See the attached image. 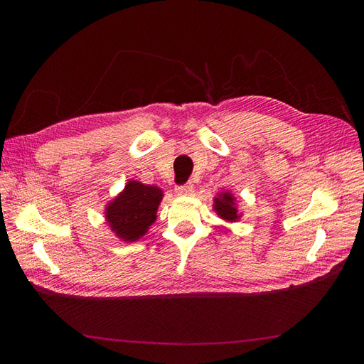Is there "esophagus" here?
Masks as SVG:
<instances>
[{
	"instance_id": "esophagus-1",
	"label": "esophagus",
	"mask_w": 364,
	"mask_h": 364,
	"mask_svg": "<svg viewBox=\"0 0 364 364\" xmlns=\"http://www.w3.org/2000/svg\"><path fill=\"white\" fill-rule=\"evenodd\" d=\"M174 191L178 196H191L194 193V186H193V183L181 185V186H176Z\"/></svg>"
}]
</instances>
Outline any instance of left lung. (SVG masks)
<instances>
[{
    "mask_svg": "<svg viewBox=\"0 0 364 364\" xmlns=\"http://www.w3.org/2000/svg\"><path fill=\"white\" fill-rule=\"evenodd\" d=\"M213 208L220 218H223V220H226V222H230V223L238 222L241 217L238 208L235 205V197L232 196V193H229V191L218 193V196L214 197Z\"/></svg>",
    "mask_w": 364,
    "mask_h": 364,
    "instance_id": "1",
    "label": "left lung"
}]
</instances>
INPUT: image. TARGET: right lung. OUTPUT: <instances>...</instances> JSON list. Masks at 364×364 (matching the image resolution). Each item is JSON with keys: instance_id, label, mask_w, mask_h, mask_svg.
<instances>
[{"instance_id": "add662e5", "label": "right lung", "mask_w": 364, "mask_h": 364, "mask_svg": "<svg viewBox=\"0 0 364 364\" xmlns=\"http://www.w3.org/2000/svg\"><path fill=\"white\" fill-rule=\"evenodd\" d=\"M162 196L159 186L129 181L124 190L106 205L105 218L109 228L127 243L142 238L155 223Z\"/></svg>"}]
</instances>
